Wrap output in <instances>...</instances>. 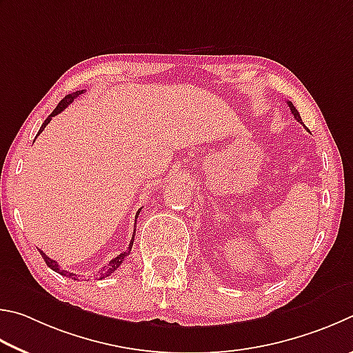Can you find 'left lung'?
<instances>
[{"label": "left lung", "instance_id": "obj_1", "mask_svg": "<svg viewBox=\"0 0 353 353\" xmlns=\"http://www.w3.org/2000/svg\"><path fill=\"white\" fill-rule=\"evenodd\" d=\"M288 103V107H290V110H292V113H293V116H294V119L298 121V122H301L302 123V119H301V114H299V111L294 108V105L292 103V102H287Z\"/></svg>", "mask_w": 353, "mask_h": 353}]
</instances>
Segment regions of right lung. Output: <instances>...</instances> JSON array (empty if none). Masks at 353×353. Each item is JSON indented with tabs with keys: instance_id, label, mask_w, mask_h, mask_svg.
Wrapping results in <instances>:
<instances>
[{
	"instance_id": "1",
	"label": "right lung",
	"mask_w": 353,
	"mask_h": 353,
	"mask_svg": "<svg viewBox=\"0 0 353 353\" xmlns=\"http://www.w3.org/2000/svg\"><path fill=\"white\" fill-rule=\"evenodd\" d=\"M85 90H82V91H76V92H72V94H68V96H65V99H61V101L59 102V105L57 107H55V110L52 111L51 114L48 116V119L43 122V125L40 127V130H39V134L43 132V130H45V127L48 125L49 122H51V119L54 116H57L59 113H61V111H63L68 105H70L74 99H76L79 94H82ZM37 134V136H39ZM139 212L141 211H138L136 212V219H138V215H139ZM134 231H136V228H134ZM133 240H134V232H133V237H132V242H130V245H128V248H127V251L125 252H121L119 256H116L114 259H111L110 261V263H107L105 265V267H102L101 268V271H99V274H97V277L99 279H103V277H108L111 273H114V271L121 267V265L123 263V261H125V257L130 254V251H132V246H133ZM40 254H41V257L45 259V262H46V265L51 270H54L55 273H59V274H61V276H66V277H72V276H76V274H72V273H68V271H65V270H61L60 267H59V263L55 262V261H52V259H49L45 252L43 251H40ZM74 279H76V277H74Z\"/></svg>"
}]
</instances>
